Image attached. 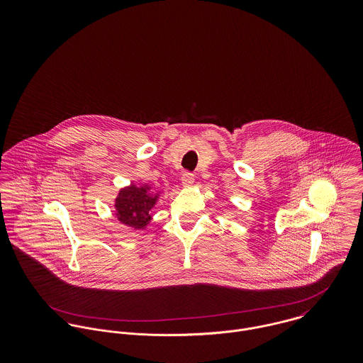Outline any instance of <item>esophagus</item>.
I'll return each instance as SVG.
<instances>
[{
    "mask_svg": "<svg viewBox=\"0 0 363 363\" xmlns=\"http://www.w3.org/2000/svg\"><path fill=\"white\" fill-rule=\"evenodd\" d=\"M182 183L184 187H189L194 183V173L191 172H184L183 176H182Z\"/></svg>",
    "mask_w": 363,
    "mask_h": 363,
    "instance_id": "34e87169",
    "label": "esophagus"
}]
</instances>
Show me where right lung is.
<instances>
[{"instance_id": "add662e5", "label": "right lung", "mask_w": 363, "mask_h": 363, "mask_svg": "<svg viewBox=\"0 0 363 363\" xmlns=\"http://www.w3.org/2000/svg\"><path fill=\"white\" fill-rule=\"evenodd\" d=\"M150 193L147 187L135 186L121 190L116 200L118 219L131 228H144L151 219L150 211L156 200V196H151Z\"/></svg>"}]
</instances>
